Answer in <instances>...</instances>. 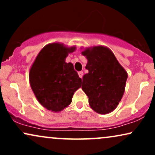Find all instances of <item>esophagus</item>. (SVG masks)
<instances>
[{
    "label": "esophagus",
    "mask_w": 155,
    "mask_h": 155,
    "mask_svg": "<svg viewBox=\"0 0 155 155\" xmlns=\"http://www.w3.org/2000/svg\"><path fill=\"white\" fill-rule=\"evenodd\" d=\"M78 74H79V77H80V78H82L84 73H83L82 71H79V73H78Z\"/></svg>",
    "instance_id": "esophagus-1"
}]
</instances>
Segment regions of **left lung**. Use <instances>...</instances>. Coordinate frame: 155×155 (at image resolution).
I'll return each mask as SVG.
<instances>
[{"instance_id": "left-lung-1", "label": "left lung", "mask_w": 155, "mask_h": 155, "mask_svg": "<svg viewBox=\"0 0 155 155\" xmlns=\"http://www.w3.org/2000/svg\"><path fill=\"white\" fill-rule=\"evenodd\" d=\"M81 54L87 59L89 72L83 76L81 86L90 107L101 114L113 111L123 96L127 72L107 47L87 48Z\"/></svg>"}]
</instances>
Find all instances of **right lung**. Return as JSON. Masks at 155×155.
<instances>
[{"instance_id":"obj_1","label":"right lung","mask_w":155,"mask_h":155,"mask_svg":"<svg viewBox=\"0 0 155 155\" xmlns=\"http://www.w3.org/2000/svg\"><path fill=\"white\" fill-rule=\"evenodd\" d=\"M76 47L63 44L45 46L31 68L29 80L38 102L48 110L59 112L71 103L73 95L81 87V79L71 63H65L68 53Z\"/></svg>"}]
</instances>
